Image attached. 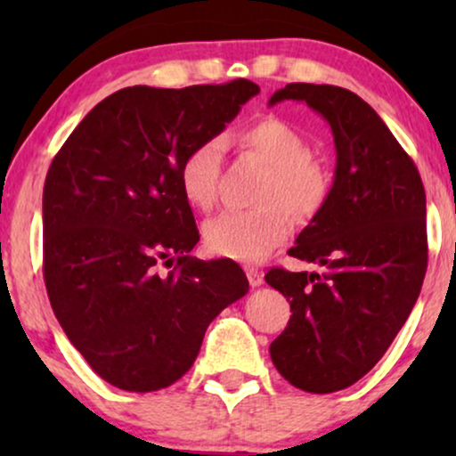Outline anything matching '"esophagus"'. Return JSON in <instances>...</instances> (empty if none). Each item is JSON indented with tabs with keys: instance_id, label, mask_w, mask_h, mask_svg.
Segmentation results:
<instances>
[{
	"instance_id": "1",
	"label": "esophagus",
	"mask_w": 456,
	"mask_h": 456,
	"mask_svg": "<svg viewBox=\"0 0 456 456\" xmlns=\"http://www.w3.org/2000/svg\"><path fill=\"white\" fill-rule=\"evenodd\" d=\"M245 272H247V278H248V284L253 286V289H257V286H261L264 284V273H261L257 267H245Z\"/></svg>"
}]
</instances>
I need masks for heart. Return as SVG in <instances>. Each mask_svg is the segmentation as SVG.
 Segmentation results:
<instances>
[{"instance_id":"heart-1","label":"heart","mask_w":456,"mask_h":456,"mask_svg":"<svg viewBox=\"0 0 456 456\" xmlns=\"http://www.w3.org/2000/svg\"><path fill=\"white\" fill-rule=\"evenodd\" d=\"M239 142L245 151L259 155L270 164L264 184L257 192L255 209H228L203 226L205 247L220 257L245 261L265 259L292 232V220H309L323 208L330 191V178L317 161L311 159V145L289 122L280 118L242 128ZM220 139H205L184 153L178 167L180 191L197 209H211L220 195L222 183Z\"/></svg>"}]
</instances>
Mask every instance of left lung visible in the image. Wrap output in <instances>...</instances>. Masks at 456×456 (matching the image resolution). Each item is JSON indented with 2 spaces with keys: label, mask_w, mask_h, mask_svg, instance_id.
Returning a JSON list of instances; mask_svg holds the SVG:
<instances>
[{
  "label": "left lung",
  "mask_w": 456,
  "mask_h": 456,
  "mask_svg": "<svg viewBox=\"0 0 456 456\" xmlns=\"http://www.w3.org/2000/svg\"><path fill=\"white\" fill-rule=\"evenodd\" d=\"M286 99L330 124L336 170L326 203L289 251L323 270L265 273L292 311L270 354L295 388L328 395L384 357L417 303L428 267L426 191L413 159L353 91L290 83L270 105Z\"/></svg>",
  "instance_id": "obj_1"
}]
</instances>
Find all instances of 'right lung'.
<instances>
[{
	"instance_id": "add662e5",
	"label": "right lung",
	"mask_w": 456,
	"mask_h": 456,
	"mask_svg": "<svg viewBox=\"0 0 456 456\" xmlns=\"http://www.w3.org/2000/svg\"><path fill=\"white\" fill-rule=\"evenodd\" d=\"M257 93L247 78L126 86L83 118L49 166V303L74 348L116 388L153 392L183 378L209 323L248 292L239 264L189 255L199 230L178 167ZM161 265L175 270L161 274Z\"/></svg>"
}]
</instances>
